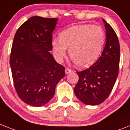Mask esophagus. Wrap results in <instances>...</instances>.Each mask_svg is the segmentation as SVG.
Returning a JSON list of instances; mask_svg holds the SVG:
<instances>
[{
	"label": "esophagus",
	"instance_id": "34e87169",
	"mask_svg": "<svg viewBox=\"0 0 130 130\" xmlns=\"http://www.w3.org/2000/svg\"><path fill=\"white\" fill-rule=\"evenodd\" d=\"M71 72H72V70H71L70 68H66V69H65V73H66V74H69V73H70Z\"/></svg>",
	"mask_w": 130,
	"mask_h": 130
}]
</instances>
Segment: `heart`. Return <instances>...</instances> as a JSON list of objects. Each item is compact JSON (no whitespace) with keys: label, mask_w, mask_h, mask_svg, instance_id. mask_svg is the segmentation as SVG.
<instances>
[{"label":"heart","mask_w":130,"mask_h":130,"mask_svg":"<svg viewBox=\"0 0 130 130\" xmlns=\"http://www.w3.org/2000/svg\"><path fill=\"white\" fill-rule=\"evenodd\" d=\"M106 34L100 25L84 24L66 29L59 39L52 41L54 55L58 62L66 56L67 48L70 58L79 67L89 66L101 54Z\"/></svg>","instance_id":"heart-1"}]
</instances>
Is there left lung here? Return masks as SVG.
Listing matches in <instances>:
<instances>
[{
    "label": "left lung",
    "instance_id": "8db88e82",
    "mask_svg": "<svg viewBox=\"0 0 130 130\" xmlns=\"http://www.w3.org/2000/svg\"><path fill=\"white\" fill-rule=\"evenodd\" d=\"M106 45L101 56L85 70L76 72L79 80L74 93L87 105H97L108 98L118 76L120 48L115 30L105 20Z\"/></svg>",
    "mask_w": 130,
    "mask_h": 130
}]
</instances>
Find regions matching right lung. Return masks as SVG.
Returning <instances> with one entry per match:
<instances>
[{
  "mask_svg": "<svg viewBox=\"0 0 130 130\" xmlns=\"http://www.w3.org/2000/svg\"><path fill=\"white\" fill-rule=\"evenodd\" d=\"M57 20L33 16L14 35L10 58L14 87L22 101L31 106L48 103L56 85L65 76V68L50 53Z\"/></svg>",
  "mask_w": 130,
  "mask_h": 130,
  "instance_id": "right-lung-1",
  "label": "right lung"
}]
</instances>
